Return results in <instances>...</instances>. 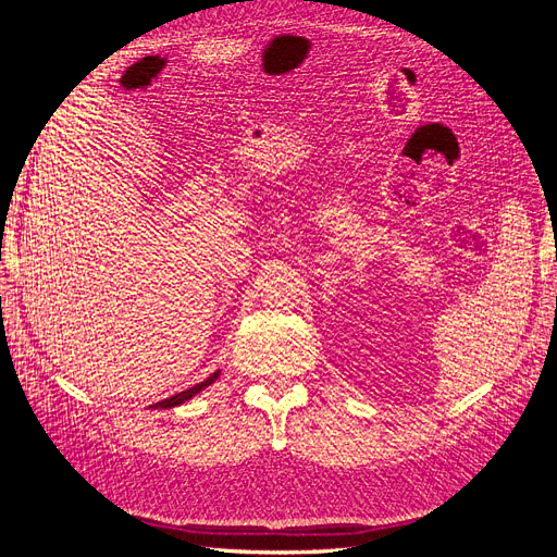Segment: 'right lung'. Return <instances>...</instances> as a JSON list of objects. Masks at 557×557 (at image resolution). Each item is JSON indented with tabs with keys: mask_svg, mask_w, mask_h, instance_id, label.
<instances>
[{
	"mask_svg": "<svg viewBox=\"0 0 557 557\" xmlns=\"http://www.w3.org/2000/svg\"><path fill=\"white\" fill-rule=\"evenodd\" d=\"M218 376H221V372H215V374H211L207 381H201V383H197V385H193V387H188V391H183V393H178V395H174V397H166V399H162V401H156V404H150V407L153 409H172V407H178V404H183V401H188L190 397H195L197 393H201L205 391V387H209Z\"/></svg>",
	"mask_w": 557,
	"mask_h": 557,
	"instance_id": "right-lung-1",
	"label": "right lung"
}]
</instances>
